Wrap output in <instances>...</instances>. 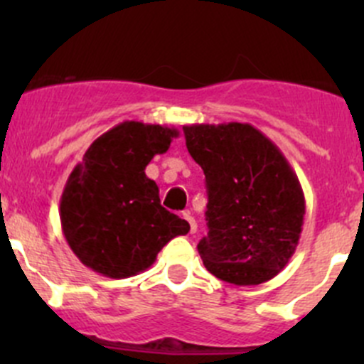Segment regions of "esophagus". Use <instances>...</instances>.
<instances>
[{
  "label": "esophagus",
  "mask_w": 364,
  "mask_h": 364,
  "mask_svg": "<svg viewBox=\"0 0 364 364\" xmlns=\"http://www.w3.org/2000/svg\"><path fill=\"white\" fill-rule=\"evenodd\" d=\"M183 218L186 220V223H188V232L193 234L197 230V225H196V220H193V216L190 215V211H185L183 213Z\"/></svg>",
  "instance_id": "esophagus-1"
}]
</instances>
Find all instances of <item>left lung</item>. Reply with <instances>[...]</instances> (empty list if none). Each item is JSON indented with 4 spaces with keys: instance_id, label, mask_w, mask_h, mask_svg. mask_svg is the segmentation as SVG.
Instances as JSON below:
<instances>
[{
    "instance_id": "obj_1",
    "label": "left lung",
    "mask_w": 364,
    "mask_h": 364,
    "mask_svg": "<svg viewBox=\"0 0 364 364\" xmlns=\"http://www.w3.org/2000/svg\"><path fill=\"white\" fill-rule=\"evenodd\" d=\"M183 130L208 188L209 232L197 245L205 269L234 285L274 278L294 255L306 211L291 164L248 123Z\"/></svg>"
}]
</instances>
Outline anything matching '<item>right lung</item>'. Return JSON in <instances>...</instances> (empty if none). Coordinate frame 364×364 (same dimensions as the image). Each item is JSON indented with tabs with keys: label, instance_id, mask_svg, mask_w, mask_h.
<instances>
[{
	"label": "right lung",
	"instance_id": "add662e5",
	"mask_svg": "<svg viewBox=\"0 0 364 364\" xmlns=\"http://www.w3.org/2000/svg\"><path fill=\"white\" fill-rule=\"evenodd\" d=\"M176 128L123 121L102 134L70 172L60 200L65 240L86 267L109 278L148 269L188 223L160 204L159 186L146 176L164 155Z\"/></svg>",
	"mask_w": 364,
	"mask_h": 364
}]
</instances>
